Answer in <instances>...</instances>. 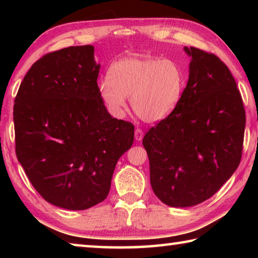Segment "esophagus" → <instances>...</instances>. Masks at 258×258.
<instances>
[{"label": "esophagus", "instance_id": "1", "mask_svg": "<svg viewBox=\"0 0 258 258\" xmlns=\"http://www.w3.org/2000/svg\"><path fill=\"white\" fill-rule=\"evenodd\" d=\"M134 138L137 141H141L143 139V131L141 128H137L134 132Z\"/></svg>", "mask_w": 258, "mask_h": 258}]
</instances>
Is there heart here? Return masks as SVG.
Instances as JSON below:
<instances>
[{
	"mask_svg": "<svg viewBox=\"0 0 258 258\" xmlns=\"http://www.w3.org/2000/svg\"><path fill=\"white\" fill-rule=\"evenodd\" d=\"M108 75L98 85L108 110L121 116L126 97L131 95L134 112L147 123L166 118L177 106L183 91L182 69L171 59L127 55L113 61Z\"/></svg>",
	"mask_w": 258,
	"mask_h": 258,
	"instance_id": "heart-1",
	"label": "heart"
}]
</instances>
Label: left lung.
<instances>
[{
  "label": "left lung",
  "mask_w": 258,
  "mask_h": 258,
  "mask_svg": "<svg viewBox=\"0 0 258 258\" xmlns=\"http://www.w3.org/2000/svg\"><path fill=\"white\" fill-rule=\"evenodd\" d=\"M189 80L175 109L142 140L155 195L171 207L211 198L241 160L246 112L237 83L215 54L184 47Z\"/></svg>",
  "instance_id": "1"
}]
</instances>
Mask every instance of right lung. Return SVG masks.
Segmentation results:
<instances>
[{"label":"right lung","mask_w":258,"mask_h":258,"mask_svg":"<svg viewBox=\"0 0 258 258\" xmlns=\"http://www.w3.org/2000/svg\"><path fill=\"white\" fill-rule=\"evenodd\" d=\"M92 45L50 52L26 74L15 99L16 155L47 203L83 211L103 202L134 125L112 118L98 91Z\"/></svg>","instance_id":"add662e5"}]
</instances>
